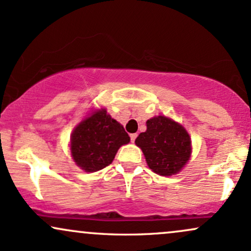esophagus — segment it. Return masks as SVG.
<instances>
[{
	"label": "esophagus",
	"instance_id": "34e87169",
	"mask_svg": "<svg viewBox=\"0 0 251 251\" xmlns=\"http://www.w3.org/2000/svg\"><path fill=\"white\" fill-rule=\"evenodd\" d=\"M129 137H131V142H132V143H134V140L137 139L138 134H137V133H132L131 135H129Z\"/></svg>",
	"mask_w": 251,
	"mask_h": 251
}]
</instances>
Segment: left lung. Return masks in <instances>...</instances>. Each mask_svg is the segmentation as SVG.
<instances>
[{
  "label": "left lung",
  "instance_id": "obj_1",
  "mask_svg": "<svg viewBox=\"0 0 251 251\" xmlns=\"http://www.w3.org/2000/svg\"><path fill=\"white\" fill-rule=\"evenodd\" d=\"M146 131L135 139L149 168L160 176L177 175L191 155V139L186 129L164 116L146 122Z\"/></svg>",
  "mask_w": 251,
  "mask_h": 251
}]
</instances>
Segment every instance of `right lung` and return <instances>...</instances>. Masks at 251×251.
<instances>
[{"label": "right lung", "mask_w": 251, "mask_h": 251, "mask_svg": "<svg viewBox=\"0 0 251 251\" xmlns=\"http://www.w3.org/2000/svg\"><path fill=\"white\" fill-rule=\"evenodd\" d=\"M129 137L105 108L92 112L71 134V153L74 162L86 172L99 171L113 162L120 146Z\"/></svg>", "instance_id": "obj_1"}]
</instances>
